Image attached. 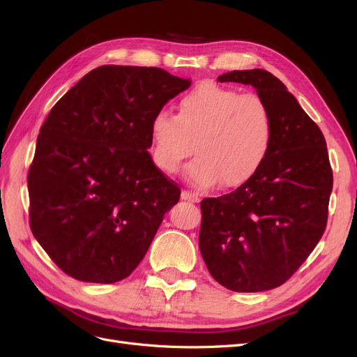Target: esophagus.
<instances>
[{"label":"esophagus","instance_id":"34e87169","mask_svg":"<svg viewBox=\"0 0 357 357\" xmlns=\"http://www.w3.org/2000/svg\"><path fill=\"white\" fill-rule=\"evenodd\" d=\"M181 199L190 201V202H199L198 193H193V192H189V190H183L181 192Z\"/></svg>","mask_w":357,"mask_h":357}]
</instances>
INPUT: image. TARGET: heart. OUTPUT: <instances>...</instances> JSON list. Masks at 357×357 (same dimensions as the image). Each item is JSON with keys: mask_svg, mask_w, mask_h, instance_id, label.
I'll use <instances>...</instances> for the list:
<instances>
[{"mask_svg": "<svg viewBox=\"0 0 357 357\" xmlns=\"http://www.w3.org/2000/svg\"><path fill=\"white\" fill-rule=\"evenodd\" d=\"M155 165L174 174L193 153L188 178L198 186L231 189L244 185L262 168L274 138V122L265 101L205 82L178 102L177 116L158 112L150 123Z\"/></svg>", "mask_w": 357, "mask_h": 357, "instance_id": "b5f03b06", "label": "heart"}]
</instances>
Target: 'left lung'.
<instances>
[{
    "instance_id": "obj_1",
    "label": "left lung",
    "mask_w": 357,
    "mask_h": 357,
    "mask_svg": "<svg viewBox=\"0 0 357 357\" xmlns=\"http://www.w3.org/2000/svg\"><path fill=\"white\" fill-rule=\"evenodd\" d=\"M218 82L252 84L271 112L274 138L250 180L201 201L199 250L213 278L226 289H275L307 261L326 229L333 185L326 142L271 73L235 70Z\"/></svg>"
}]
</instances>
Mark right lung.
<instances>
[{"label":"right lung","mask_w":357,"mask_h":357,"mask_svg":"<svg viewBox=\"0 0 357 357\" xmlns=\"http://www.w3.org/2000/svg\"><path fill=\"white\" fill-rule=\"evenodd\" d=\"M189 86L156 67L102 66L52 107L28 172L29 226L67 275L110 284L143 261L180 199L147 152L150 123Z\"/></svg>","instance_id":"obj_1"}]
</instances>
